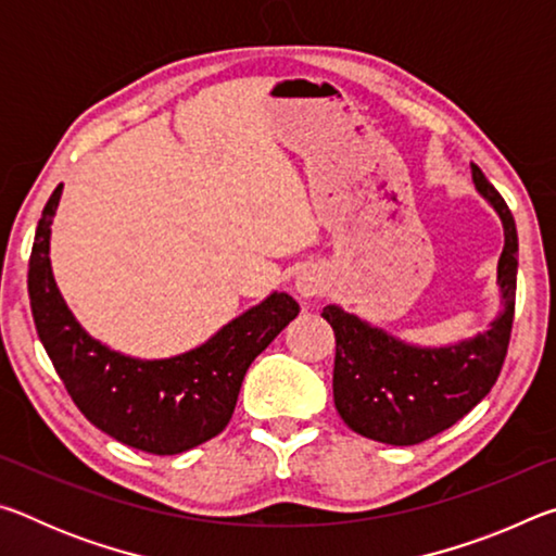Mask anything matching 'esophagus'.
<instances>
[{
  "instance_id": "esophagus-1",
  "label": "esophagus",
  "mask_w": 556,
  "mask_h": 556,
  "mask_svg": "<svg viewBox=\"0 0 556 556\" xmlns=\"http://www.w3.org/2000/svg\"><path fill=\"white\" fill-rule=\"evenodd\" d=\"M296 291L301 296H316L318 291H321V281L316 279V275H312V271H304V275H301L299 279H296Z\"/></svg>"
}]
</instances>
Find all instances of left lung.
Here are the masks:
<instances>
[{
	"mask_svg": "<svg viewBox=\"0 0 556 556\" xmlns=\"http://www.w3.org/2000/svg\"><path fill=\"white\" fill-rule=\"evenodd\" d=\"M473 181L503 218L497 279L505 312L473 341L425 351L394 341L343 308L326 306L321 316L336 333L333 402L355 434L392 446L421 444L464 419L503 370L515 318L517 230L503 195L476 164Z\"/></svg>",
	"mask_w": 556,
	"mask_h": 556,
	"instance_id": "left-lung-1",
	"label": "left lung"
}]
</instances>
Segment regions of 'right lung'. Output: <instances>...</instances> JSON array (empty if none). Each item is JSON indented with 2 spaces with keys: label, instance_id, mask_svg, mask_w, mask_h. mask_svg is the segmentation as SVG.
Returning a JSON list of instances; mask_svg holds the SVG:
<instances>
[{
  "label": "right lung",
  "instance_id": "add662e5",
  "mask_svg": "<svg viewBox=\"0 0 556 556\" xmlns=\"http://www.w3.org/2000/svg\"><path fill=\"white\" fill-rule=\"evenodd\" d=\"M63 184L51 193L29 260L36 331L59 378L86 419L112 439L154 456H174L228 427L244 372L299 314L289 294H271L208 343L168 361H137L83 331L55 287L49 238Z\"/></svg>",
  "mask_w": 556,
  "mask_h": 556
}]
</instances>
